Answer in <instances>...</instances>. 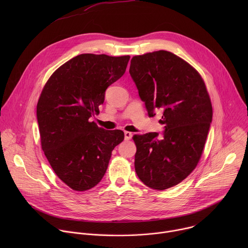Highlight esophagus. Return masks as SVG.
<instances>
[{"mask_svg":"<svg viewBox=\"0 0 248 248\" xmlns=\"http://www.w3.org/2000/svg\"><path fill=\"white\" fill-rule=\"evenodd\" d=\"M131 137H132V133L131 132L124 131V139L125 140H129V139H131Z\"/></svg>","mask_w":248,"mask_h":248,"instance_id":"esophagus-1","label":"esophagus"}]
</instances>
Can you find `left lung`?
<instances>
[{
  "instance_id": "obj_1",
  "label": "left lung",
  "mask_w": 248,
  "mask_h": 248,
  "mask_svg": "<svg viewBox=\"0 0 248 248\" xmlns=\"http://www.w3.org/2000/svg\"><path fill=\"white\" fill-rule=\"evenodd\" d=\"M129 74L149 117L159 110L165 130L134 135V168L150 188L183 182L197 166L213 116L205 83L188 62L168 51L134 56Z\"/></svg>"
}]
</instances>
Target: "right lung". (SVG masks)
Masks as SVG:
<instances>
[{
	"mask_svg": "<svg viewBox=\"0 0 248 248\" xmlns=\"http://www.w3.org/2000/svg\"><path fill=\"white\" fill-rule=\"evenodd\" d=\"M129 58L78 55L61 65L41 92V146L59 179L74 190L101 182L112 151L124 138V131L106 130L90 118L99 114L106 89L124 76Z\"/></svg>",
	"mask_w": 248,
	"mask_h": 248,
	"instance_id": "1",
	"label": "right lung"
}]
</instances>
